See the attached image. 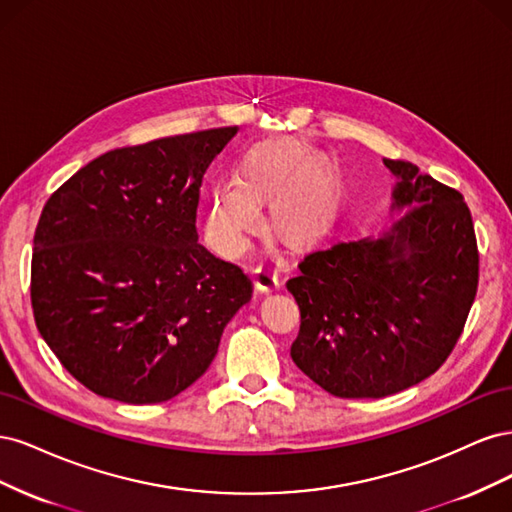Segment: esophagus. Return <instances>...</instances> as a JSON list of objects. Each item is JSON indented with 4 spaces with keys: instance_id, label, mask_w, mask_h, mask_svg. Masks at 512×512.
Returning <instances> with one entry per match:
<instances>
[{
    "instance_id": "esophagus-1",
    "label": "esophagus",
    "mask_w": 512,
    "mask_h": 512,
    "mask_svg": "<svg viewBox=\"0 0 512 512\" xmlns=\"http://www.w3.org/2000/svg\"><path fill=\"white\" fill-rule=\"evenodd\" d=\"M254 284L262 292H271L275 288H280V275L273 271L271 267H258L254 271Z\"/></svg>"
}]
</instances>
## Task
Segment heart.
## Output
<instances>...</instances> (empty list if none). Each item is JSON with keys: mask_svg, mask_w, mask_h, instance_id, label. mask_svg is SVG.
<instances>
[{"mask_svg": "<svg viewBox=\"0 0 512 512\" xmlns=\"http://www.w3.org/2000/svg\"><path fill=\"white\" fill-rule=\"evenodd\" d=\"M312 160V147L292 138L247 151L235 179L220 181L207 200V241L224 256H243L262 224L258 203L275 193V228L290 241L312 239L331 203V177Z\"/></svg>", "mask_w": 512, "mask_h": 512, "instance_id": "b5f03b06", "label": "heart"}]
</instances>
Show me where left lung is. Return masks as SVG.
<instances>
[{
	"mask_svg": "<svg viewBox=\"0 0 512 512\" xmlns=\"http://www.w3.org/2000/svg\"><path fill=\"white\" fill-rule=\"evenodd\" d=\"M406 209L378 239L307 254L288 290L301 312L290 356L335 397H386L429 378L453 352L478 288L463 196L416 164L386 160Z\"/></svg>",
	"mask_w": 512,
	"mask_h": 512,
	"instance_id": "1",
	"label": "left lung"
}]
</instances>
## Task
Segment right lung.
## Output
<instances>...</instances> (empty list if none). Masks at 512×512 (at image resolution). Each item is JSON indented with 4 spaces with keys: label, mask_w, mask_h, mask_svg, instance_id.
<instances>
[{
    "label": "right lung",
    "mask_w": 512,
    "mask_h": 512,
    "mask_svg": "<svg viewBox=\"0 0 512 512\" xmlns=\"http://www.w3.org/2000/svg\"><path fill=\"white\" fill-rule=\"evenodd\" d=\"M237 128L106 151L46 200L32 307L59 363L96 395L160 404L218 354L252 280L198 243L200 183Z\"/></svg>",
    "instance_id": "1"
}]
</instances>
